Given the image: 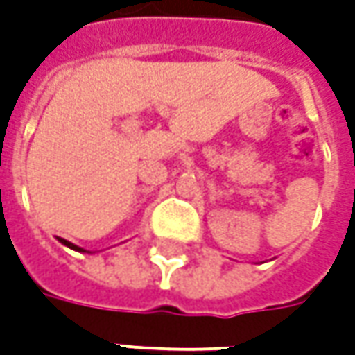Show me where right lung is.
<instances>
[{
    "mask_svg": "<svg viewBox=\"0 0 355 355\" xmlns=\"http://www.w3.org/2000/svg\"><path fill=\"white\" fill-rule=\"evenodd\" d=\"M59 241H61L62 245H67V247H69V249H75V251H83V249H78V247H76V245H73V243H69V241H64V239L59 237Z\"/></svg>",
    "mask_w": 355,
    "mask_h": 355,
    "instance_id": "obj_1",
    "label": "right lung"
}]
</instances>
